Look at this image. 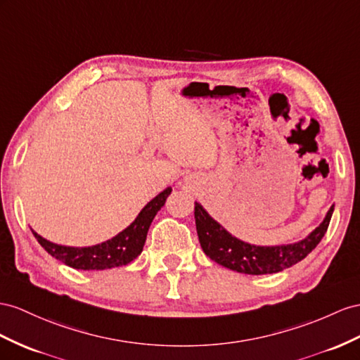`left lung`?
Returning <instances> with one entry per match:
<instances>
[{"label": "left lung", "mask_w": 360, "mask_h": 360, "mask_svg": "<svg viewBox=\"0 0 360 360\" xmlns=\"http://www.w3.org/2000/svg\"><path fill=\"white\" fill-rule=\"evenodd\" d=\"M335 205L327 211L324 220L298 242L285 245H252L240 240L220 225L199 202H195V219L202 250L217 264L240 274H276L297 264L315 250L324 237Z\"/></svg>", "instance_id": "1"}]
</instances>
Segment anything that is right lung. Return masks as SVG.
I'll return each instance as SVG.
<instances>
[{
	"instance_id": "1",
	"label": "right lung",
	"mask_w": 360,
	"mask_h": 360,
	"mask_svg": "<svg viewBox=\"0 0 360 360\" xmlns=\"http://www.w3.org/2000/svg\"><path fill=\"white\" fill-rule=\"evenodd\" d=\"M172 193V187L162 190L150 202H147L144 208L138 213L134 222L126 226L112 238L92 246H65L53 243L44 238L36 231L32 233L36 240L54 259L65 263L70 268L80 271H103L110 268H118L135 260L141 254L146 243L147 231L156 213L164 207L165 199Z\"/></svg>"
}]
</instances>
